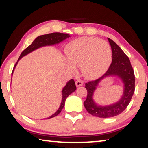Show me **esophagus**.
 Returning <instances> with one entry per match:
<instances>
[{
  "label": "esophagus",
  "instance_id": "34e87169",
  "mask_svg": "<svg viewBox=\"0 0 148 148\" xmlns=\"http://www.w3.org/2000/svg\"><path fill=\"white\" fill-rule=\"evenodd\" d=\"M82 85H83V82L82 80H78L76 82V86L77 87L81 86H82Z\"/></svg>",
  "mask_w": 148,
  "mask_h": 148
}]
</instances>
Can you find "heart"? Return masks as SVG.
I'll list each match as a JSON object with an SVG mask.
<instances>
[{"mask_svg": "<svg viewBox=\"0 0 148 148\" xmlns=\"http://www.w3.org/2000/svg\"><path fill=\"white\" fill-rule=\"evenodd\" d=\"M68 60L67 65L71 71L76 72V67L82 69L88 79L102 76L112 63V50L109 44L103 40L92 37H81L68 43L66 48Z\"/></svg>", "mask_w": 148, "mask_h": 148, "instance_id": "heart-1", "label": "heart"}]
</instances>
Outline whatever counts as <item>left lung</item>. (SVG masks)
<instances>
[{
  "label": "left lung",
  "mask_w": 148,
  "mask_h": 148,
  "mask_svg": "<svg viewBox=\"0 0 148 148\" xmlns=\"http://www.w3.org/2000/svg\"><path fill=\"white\" fill-rule=\"evenodd\" d=\"M112 51V62L106 74L98 80L86 84L88 94L84 102L85 108L91 115L101 118H112L125 110L130 102L135 90V76L130 61L120 46L110 38H108ZM116 77L123 84V93L116 103L109 105H100L93 99L94 92L99 84L108 77Z\"/></svg>",
  "instance_id": "obj_1"
}]
</instances>
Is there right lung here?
I'll return each mask as SVG.
<instances>
[{
  "instance_id": "right-lung-1",
  "label": "right lung",
  "mask_w": 148,
  "mask_h": 148,
  "mask_svg": "<svg viewBox=\"0 0 148 148\" xmlns=\"http://www.w3.org/2000/svg\"><path fill=\"white\" fill-rule=\"evenodd\" d=\"M70 37V35L68 34H65V33H60V32H54L51 33V34H47L45 35H41L37 37L36 38L34 39V40L32 42V43L30 46H28L24 51L21 53V56H20L17 62L15 64L14 68H13L12 72V77L13 72H14V68H16V66L17 65L18 61L24 57L26 55L30 54V52H32L34 50L38 49L40 48L44 47V46H54L58 44H60L62 42H63L64 40H66L68 38ZM76 90V86L75 85V82L73 79L68 81L66 86L62 88V101L60 105V107L58 108V109L57 110V111L55 112L54 114H53L49 117H48L47 118L45 119H49L54 118V117L56 116L60 113L62 110L63 109L64 106L65 105V102L68 96L73 93L75 92V90Z\"/></svg>"
}]
</instances>
